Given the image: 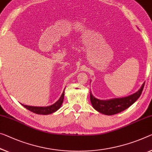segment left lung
I'll return each instance as SVG.
<instances>
[{
	"label": "left lung",
	"mask_w": 152,
	"mask_h": 152,
	"mask_svg": "<svg viewBox=\"0 0 152 152\" xmlns=\"http://www.w3.org/2000/svg\"><path fill=\"white\" fill-rule=\"evenodd\" d=\"M145 82L141 88L132 95L126 97L109 100H99L95 98L90 92V101L92 107L99 113L107 115H111L120 113L137 101L143 90Z\"/></svg>",
	"instance_id": "obj_1"
}]
</instances>
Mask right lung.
<instances>
[{
    "mask_svg": "<svg viewBox=\"0 0 152 152\" xmlns=\"http://www.w3.org/2000/svg\"><path fill=\"white\" fill-rule=\"evenodd\" d=\"M64 90L63 91L61 96L58 100L54 104H52V105L48 107H33V106H28V105H24L22 104L25 108H26L28 110L33 112L34 113L37 114H41V115H48V114H51L52 113L56 111L57 110L60 109L61 107L63 100H64Z\"/></svg>",
    "mask_w": 152,
    "mask_h": 152,
    "instance_id": "1",
    "label": "right lung"
}]
</instances>
